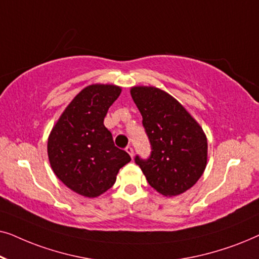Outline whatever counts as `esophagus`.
I'll return each instance as SVG.
<instances>
[{"instance_id":"esophagus-1","label":"esophagus","mask_w":259,"mask_h":259,"mask_svg":"<svg viewBox=\"0 0 259 259\" xmlns=\"http://www.w3.org/2000/svg\"><path fill=\"white\" fill-rule=\"evenodd\" d=\"M125 150H126V152H127V153H128V154L131 155V157H132V158H133V155H134V152H133V147H132V146H130V145H128V146H127V147L125 148Z\"/></svg>"}]
</instances>
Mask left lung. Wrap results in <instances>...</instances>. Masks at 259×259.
Returning <instances> with one entry per match:
<instances>
[{
  "instance_id": "obj_1",
  "label": "left lung",
  "mask_w": 259,
  "mask_h": 259,
  "mask_svg": "<svg viewBox=\"0 0 259 259\" xmlns=\"http://www.w3.org/2000/svg\"><path fill=\"white\" fill-rule=\"evenodd\" d=\"M133 101L143 115L151 144L147 159L136 155L150 185L164 196H178L192 187L207 161L206 137L189 112L166 92L133 87Z\"/></svg>"
}]
</instances>
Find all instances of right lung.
I'll use <instances>...</instances> for the list:
<instances>
[{
	"label": "right lung",
	"mask_w": 259,
	"mask_h": 259,
	"mask_svg": "<svg viewBox=\"0 0 259 259\" xmlns=\"http://www.w3.org/2000/svg\"><path fill=\"white\" fill-rule=\"evenodd\" d=\"M121 93L113 84H92L65 109L48 139L49 162L56 177L81 196H100L115 183L130 154L114 145L105 116Z\"/></svg>",
	"instance_id": "add662e5"
}]
</instances>
